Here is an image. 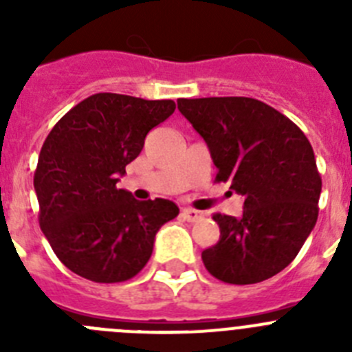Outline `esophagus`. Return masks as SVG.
Segmentation results:
<instances>
[{
    "label": "esophagus",
    "mask_w": 352,
    "mask_h": 352,
    "mask_svg": "<svg viewBox=\"0 0 352 352\" xmlns=\"http://www.w3.org/2000/svg\"><path fill=\"white\" fill-rule=\"evenodd\" d=\"M183 217H185L188 222H197V220L203 219V213L194 210V208H183Z\"/></svg>",
    "instance_id": "obj_1"
}]
</instances>
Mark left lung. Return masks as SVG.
Returning <instances> with one entry per match:
<instances>
[{
  "label": "left lung",
  "mask_w": 352,
  "mask_h": 352,
  "mask_svg": "<svg viewBox=\"0 0 352 352\" xmlns=\"http://www.w3.org/2000/svg\"><path fill=\"white\" fill-rule=\"evenodd\" d=\"M179 113L204 139L214 182L243 195V214H213L220 239L203 252L227 284H257L292 263L319 213L321 176L314 149L289 118L247 96L179 98Z\"/></svg>",
  "instance_id": "obj_1"
}]
</instances>
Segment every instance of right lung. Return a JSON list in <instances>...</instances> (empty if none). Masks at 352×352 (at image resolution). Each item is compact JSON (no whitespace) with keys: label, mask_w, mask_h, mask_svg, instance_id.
Listing matches in <instances>:
<instances>
[{"label":"right lung","mask_w":352,"mask_h":352,"mask_svg":"<svg viewBox=\"0 0 352 352\" xmlns=\"http://www.w3.org/2000/svg\"><path fill=\"white\" fill-rule=\"evenodd\" d=\"M173 100L96 93L70 109L40 149L35 170L40 229L70 272L100 284L138 275L155 236L179 210L167 199L138 201L118 188Z\"/></svg>","instance_id":"obj_1"}]
</instances>
